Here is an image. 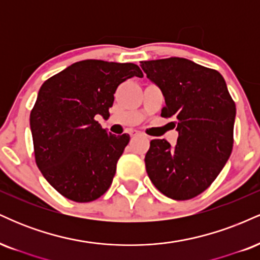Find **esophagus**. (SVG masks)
<instances>
[{"instance_id":"obj_1","label":"esophagus","mask_w":260,"mask_h":260,"mask_svg":"<svg viewBox=\"0 0 260 260\" xmlns=\"http://www.w3.org/2000/svg\"><path fill=\"white\" fill-rule=\"evenodd\" d=\"M138 136H142V133L140 132H138V131H132V132H131V137H138Z\"/></svg>"}]
</instances>
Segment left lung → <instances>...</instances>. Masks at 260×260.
I'll list each match as a JSON object with an SVG mask.
<instances>
[{"label":"left lung","mask_w":260,"mask_h":260,"mask_svg":"<svg viewBox=\"0 0 260 260\" xmlns=\"http://www.w3.org/2000/svg\"><path fill=\"white\" fill-rule=\"evenodd\" d=\"M147 77L162 91V117H174L177 144L153 139L145 168L162 194L192 199L213 183L234 147L236 105L217 71L187 58L142 62Z\"/></svg>","instance_id":"left-lung-1"}]
</instances>
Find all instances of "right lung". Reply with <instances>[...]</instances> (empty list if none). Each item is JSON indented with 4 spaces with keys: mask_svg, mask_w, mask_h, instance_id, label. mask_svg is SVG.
<instances>
[{
    "mask_svg": "<svg viewBox=\"0 0 260 260\" xmlns=\"http://www.w3.org/2000/svg\"><path fill=\"white\" fill-rule=\"evenodd\" d=\"M132 77H143L134 63L85 59L41 85L30 112L35 161L66 198L91 202L111 186L129 136L109 133L96 117L109 118L116 89Z\"/></svg>",
    "mask_w": 260,
    "mask_h": 260,
    "instance_id": "obj_1",
    "label": "right lung"
}]
</instances>
